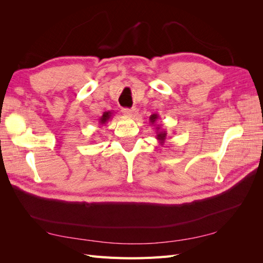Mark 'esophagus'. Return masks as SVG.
Here are the masks:
<instances>
[{
    "label": "esophagus",
    "instance_id": "34e87169",
    "mask_svg": "<svg viewBox=\"0 0 263 263\" xmlns=\"http://www.w3.org/2000/svg\"><path fill=\"white\" fill-rule=\"evenodd\" d=\"M123 113L127 116H130L134 117L136 116L138 113V109L137 108H123Z\"/></svg>",
    "mask_w": 263,
    "mask_h": 263
}]
</instances>
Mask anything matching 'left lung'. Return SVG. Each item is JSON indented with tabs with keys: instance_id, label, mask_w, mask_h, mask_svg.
Returning a JSON list of instances; mask_svg holds the SVG:
<instances>
[{
	"instance_id": "left-lung-1",
	"label": "left lung",
	"mask_w": 263,
	"mask_h": 263,
	"mask_svg": "<svg viewBox=\"0 0 263 263\" xmlns=\"http://www.w3.org/2000/svg\"><path fill=\"white\" fill-rule=\"evenodd\" d=\"M158 119H159V115L158 114H153V115H150V117H149V122H150L151 125H156V129H157V137L156 138L159 140V144L163 146L164 141L166 139V132L161 128V125L157 124Z\"/></svg>"
}]
</instances>
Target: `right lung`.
I'll return each instance as SVG.
<instances>
[{
  "label": "right lung",
  "instance_id": "obj_1",
  "mask_svg": "<svg viewBox=\"0 0 263 263\" xmlns=\"http://www.w3.org/2000/svg\"><path fill=\"white\" fill-rule=\"evenodd\" d=\"M112 115H113V112H110V110H108V112H104V113H103V115H102V116L100 117V119H99L100 125L106 124V123L109 121V118L112 117Z\"/></svg>",
  "mask_w": 263,
  "mask_h": 263
}]
</instances>
